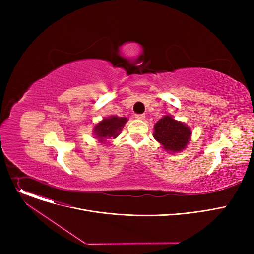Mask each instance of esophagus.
Here are the masks:
<instances>
[{
    "mask_svg": "<svg viewBox=\"0 0 254 254\" xmlns=\"http://www.w3.org/2000/svg\"><path fill=\"white\" fill-rule=\"evenodd\" d=\"M135 117H136L137 119H141V120H142V119L145 118V115H144V114H136Z\"/></svg>",
    "mask_w": 254,
    "mask_h": 254,
    "instance_id": "1",
    "label": "esophagus"
}]
</instances>
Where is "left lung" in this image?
<instances>
[{
  "label": "left lung",
  "mask_w": 254,
  "mask_h": 254,
  "mask_svg": "<svg viewBox=\"0 0 254 254\" xmlns=\"http://www.w3.org/2000/svg\"><path fill=\"white\" fill-rule=\"evenodd\" d=\"M191 131L181 122H176L171 116L161 118L154 126L153 137L169 151L177 152L188 145Z\"/></svg>",
  "instance_id": "8db88e82"
}]
</instances>
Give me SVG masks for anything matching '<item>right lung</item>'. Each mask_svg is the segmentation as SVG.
<instances>
[{"mask_svg":"<svg viewBox=\"0 0 254 254\" xmlns=\"http://www.w3.org/2000/svg\"><path fill=\"white\" fill-rule=\"evenodd\" d=\"M127 122V119L126 117L111 116L105 118L95 127V135L100 142H104L106 139L116 138Z\"/></svg>","mask_w":254,"mask_h":254,"instance_id":"obj_1","label":"right lung"}]
</instances>
